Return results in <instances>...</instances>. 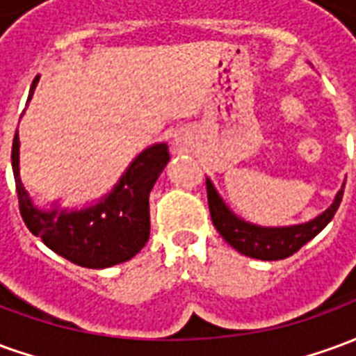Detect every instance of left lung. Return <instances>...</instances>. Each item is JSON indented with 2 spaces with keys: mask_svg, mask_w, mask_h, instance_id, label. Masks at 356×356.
<instances>
[{
  "mask_svg": "<svg viewBox=\"0 0 356 356\" xmlns=\"http://www.w3.org/2000/svg\"><path fill=\"white\" fill-rule=\"evenodd\" d=\"M343 186L337 193L334 204L313 221L303 225H293V227L265 229V227L246 223V221H242V219L234 216L231 209L225 206V202L219 198V194H217L216 186L211 185V181L206 179L209 213H211V221L216 225L219 234L236 252L248 255V257L263 259V261L286 259V257L296 254L299 248L305 246L309 240H313L332 221V217L336 216L339 202L343 198Z\"/></svg>",
  "mask_w": 356,
  "mask_h": 356,
  "instance_id": "8db88e82",
  "label": "left lung"
}]
</instances>
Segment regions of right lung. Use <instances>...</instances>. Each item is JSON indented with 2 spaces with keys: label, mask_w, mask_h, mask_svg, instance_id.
<instances>
[{
  "label": "right lung",
  "mask_w": 356,
  "mask_h": 356,
  "mask_svg": "<svg viewBox=\"0 0 356 356\" xmlns=\"http://www.w3.org/2000/svg\"><path fill=\"white\" fill-rule=\"evenodd\" d=\"M35 78L30 89L34 93ZM13 173L19 209L32 234L55 254L80 267L104 268L139 254L150 234L148 194L170 160L165 145L140 152L112 193L97 206L81 211H42L32 206L19 175V129L13 139Z\"/></svg>",
  "instance_id": "right-lung-1"
}]
</instances>
